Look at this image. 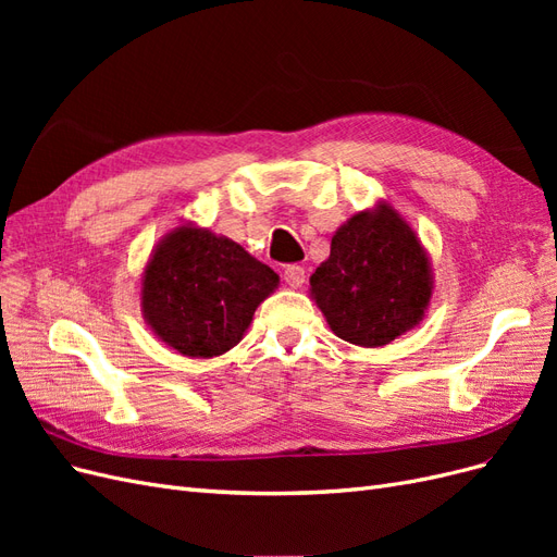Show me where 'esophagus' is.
<instances>
[{
    "label": "esophagus",
    "mask_w": 557,
    "mask_h": 557,
    "mask_svg": "<svg viewBox=\"0 0 557 557\" xmlns=\"http://www.w3.org/2000/svg\"><path fill=\"white\" fill-rule=\"evenodd\" d=\"M305 278H307V272H305V267H299V264H288L283 269V281L290 285V288H301V283H305Z\"/></svg>",
    "instance_id": "34e87169"
}]
</instances>
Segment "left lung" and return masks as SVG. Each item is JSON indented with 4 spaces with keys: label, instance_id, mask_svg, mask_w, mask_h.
Instances as JSON below:
<instances>
[{
    "label": "left lung",
    "instance_id": "obj_1",
    "mask_svg": "<svg viewBox=\"0 0 557 557\" xmlns=\"http://www.w3.org/2000/svg\"><path fill=\"white\" fill-rule=\"evenodd\" d=\"M327 325L356 346H385L423 318L432 278L423 246L391 207L336 230L330 258L309 278Z\"/></svg>",
    "mask_w": 557,
    "mask_h": 557
}]
</instances>
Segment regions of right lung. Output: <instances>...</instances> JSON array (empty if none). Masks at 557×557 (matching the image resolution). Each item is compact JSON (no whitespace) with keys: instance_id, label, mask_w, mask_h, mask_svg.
Instances as JSON below:
<instances>
[{"instance_id":"obj_1","label":"right lung","mask_w":557,"mask_h":557,"mask_svg":"<svg viewBox=\"0 0 557 557\" xmlns=\"http://www.w3.org/2000/svg\"><path fill=\"white\" fill-rule=\"evenodd\" d=\"M278 276L232 239L176 227L144 272L148 325L183 356L213 358L237 346Z\"/></svg>"}]
</instances>
